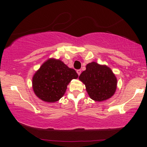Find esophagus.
Returning <instances> with one entry per match:
<instances>
[{
  "instance_id": "34e87169",
  "label": "esophagus",
  "mask_w": 147,
  "mask_h": 147,
  "mask_svg": "<svg viewBox=\"0 0 147 147\" xmlns=\"http://www.w3.org/2000/svg\"><path fill=\"white\" fill-rule=\"evenodd\" d=\"M81 72H82V70L81 69H78L77 70V73L78 74V76H80V74H81Z\"/></svg>"
}]
</instances>
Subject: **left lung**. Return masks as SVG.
Masks as SVG:
<instances>
[{
	"label": "left lung",
	"mask_w": 147,
	"mask_h": 147,
	"mask_svg": "<svg viewBox=\"0 0 147 147\" xmlns=\"http://www.w3.org/2000/svg\"><path fill=\"white\" fill-rule=\"evenodd\" d=\"M79 79L85 84L92 100L101 102L111 98L116 89L117 80L109 67L92 62L80 74Z\"/></svg>",
	"instance_id": "8db88e82"
}]
</instances>
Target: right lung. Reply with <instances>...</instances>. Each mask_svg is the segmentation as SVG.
<instances>
[{
    "instance_id": "1",
    "label": "right lung",
    "mask_w": 147,
    "mask_h": 147,
    "mask_svg": "<svg viewBox=\"0 0 147 147\" xmlns=\"http://www.w3.org/2000/svg\"><path fill=\"white\" fill-rule=\"evenodd\" d=\"M78 78L76 70L60 60L45 61L33 78V88L38 98L45 102L58 101L65 94L67 84Z\"/></svg>"
}]
</instances>
